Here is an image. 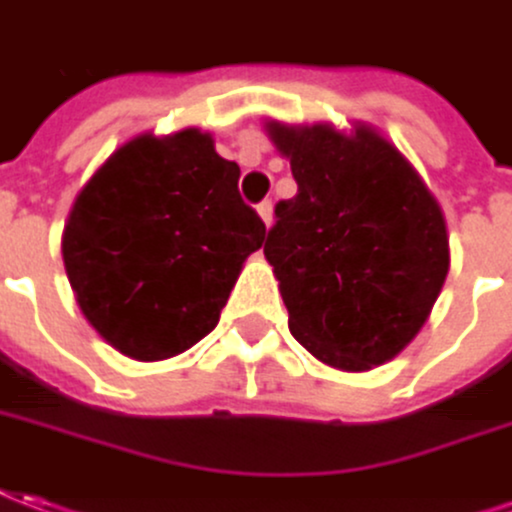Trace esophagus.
<instances>
[{"label": "esophagus", "mask_w": 512, "mask_h": 512, "mask_svg": "<svg viewBox=\"0 0 512 512\" xmlns=\"http://www.w3.org/2000/svg\"><path fill=\"white\" fill-rule=\"evenodd\" d=\"M256 211H259V217H262L264 225L270 228V222H273V203H270V200H264V203L256 206Z\"/></svg>", "instance_id": "34e87169"}]
</instances>
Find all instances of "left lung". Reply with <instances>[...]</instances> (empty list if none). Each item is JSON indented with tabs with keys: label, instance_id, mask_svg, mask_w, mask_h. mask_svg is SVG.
I'll use <instances>...</instances> for the list:
<instances>
[{
	"label": "left lung",
	"instance_id": "obj_1",
	"mask_svg": "<svg viewBox=\"0 0 512 512\" xmlns=\"http://www.w3.org/2000/svg\"><path fill=\"white\" fill-rule=\"evenodd\" d=\"M264 133L298 183L264 242L292 337L345 373L390 362L424 329L449 276L438 197L365 122L267 119Z\"/></svg>",
	"mask_w": 512,
	"mask_h": 512
}]
</instances>
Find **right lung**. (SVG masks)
Here are the masks:
<instances>
[{"label": "right lung", "mask_w": 512, "mask_h": 512, "mask_svg": "<svg viewBox=\"0 0 512 512\" xmlns=\"http://www.w3.org/2000/svg\"><path fill=\"white\" fill-rule=\"evenodd\" d=\"M236 183L214 136L183 128L125 142L77 192L63 267L83 317L119 354L178 357L217 326L267 234Z\"/></svg>", "instance_id": "right-lung-1"}]
</instances>
